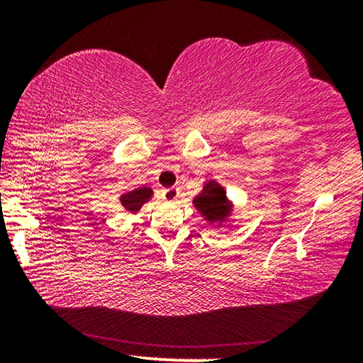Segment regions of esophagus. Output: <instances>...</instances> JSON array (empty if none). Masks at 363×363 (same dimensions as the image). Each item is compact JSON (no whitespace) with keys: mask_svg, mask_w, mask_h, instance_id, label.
<instances>
[{"mask_svg":"<svg viewBox=\"0 0 363 363\" xmlns=\"http://www.w3.org/2000/svg\"><path fill=\"white\" fill-rule=\"evenodd\" d=\"M177 196H179V189L177 187H168V189H164L163 190V199H164V201H176L177 200Z\"/></svg>","mask_w":363,"mask_h":363,"instance_id":"34e87169","label":"esophagus"}]
</instances>
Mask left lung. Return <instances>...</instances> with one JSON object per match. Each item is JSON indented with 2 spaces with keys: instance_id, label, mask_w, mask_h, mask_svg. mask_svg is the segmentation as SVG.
I'll return each instance as SVG.
<instances>
[{
  "instance_id": "8db88e82",
  "label": "left lung",
  "mask_w": 363,
  "mask_h": 363,
  "mask_svg": "<svg viewBox=\"0 0 363 363\" xmlns=\"http://www.w3.org/2000/svg\"><path fill=\"white\" fill-rule=\"evenodd\" d=\"M196 210L206 220H223L229 214V205L225 200V192L216 182H208L203 192L194 200Z\"/></svg>"
}]
</instances>
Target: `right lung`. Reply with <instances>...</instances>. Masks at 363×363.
<instances>
[{
	"label": "right lung",
	"mask_w": 363,
	"mask_h": 363,
	"mask_svg": "<svg viewBox=\"0 0 363 363\" xmlns=\"http://www.w3.org/2000/svg\"><path fill=\"white\" fill-rule=\"evenodd\" d=\"M150 196H152V190L149 187L136 189V190H131V192L123 195L121 203L128 211L136 213L138 210H140V206H143L145 201L150 199Z\"/></svg>",
	"instance_id": "1"
}]
</instances>
